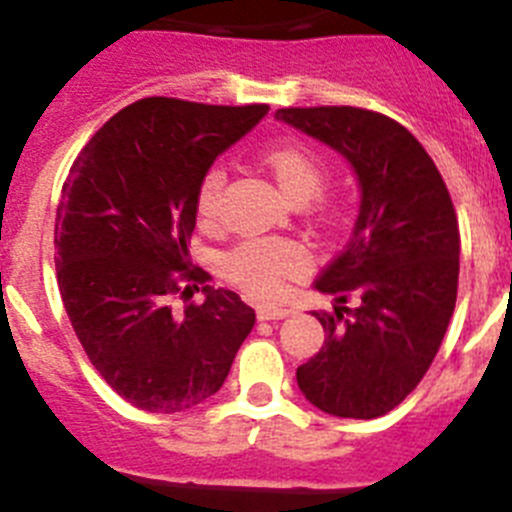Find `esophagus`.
I'll list each match as a JSON object with an SVG mask.
<instances>
[{
	"mask_svg": "<svg viewBox=\"0 0 512 512\" xmlns=\"http://www.w3.org/2000/svg\"><path fill=\"white\" fill-rule=\"evenodd\" d=\"M289 312L287 307H269V305H261L259 310H256V315H259V320H282L287 318Z\"/></svg>",
	"mask_w": 512,
	"mask_h": 512,
	"instance_id": "34e87169",
	"label": "esophagus"
}]
</instances>
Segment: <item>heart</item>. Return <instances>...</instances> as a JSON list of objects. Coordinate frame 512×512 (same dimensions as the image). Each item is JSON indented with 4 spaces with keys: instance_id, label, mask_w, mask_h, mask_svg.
Here are the masks:
<instances>
[{
    "instance_id": "heart-1",
    "label": "heart",
    "mask_w": 512,
    "mask_h": 512,
    "mask_svg": "<svg viewBox=\"0 0 512 512\" xmlns=\"http://www.w3.org/2000/svg\"><path fill=\"white\" fill-rule=\"evenodd\" d=\"M261 164L274 176L279 192L292 205H307L315 200L325 182V164L318 153L300 143H282L261 156ZM225 184V171L212 166L202 176L197 189V215L200 220H212L220 202ZM307 269V256L297 243L266 238V241H248L230 251L223 261L225 277L253 297H277L287 279L300 277Z\"/></svg>"
}]
</instances>
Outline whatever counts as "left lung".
Returning <instances> with one entry per match:
<instances>
[{"label":"left lung","mask_w":512,"mask_h":512,"mask_svg":"<svg viewBox=\"0 0 512 512\" xmlns=\"http://www.w3.org/2000/svg\"><path fill=\"white\" fill-rule=\"evenodd\" d=\"M274 117L341 153L361 194L346 248L312 284L336 305L312 312L325 341L297 366V384L323 413L379 418L418 387L454 315L459 225L449 189L415 135L379 112L289 107Z\"/></svg>","instance_id":"8db88e82"}]
</instances>
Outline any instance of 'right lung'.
I'll use <instances>...</instances> for the list:
<instances>
[{"instance_id":"right-lung-1","label":"right lung","mask_w":512,"mask_h":512,"mask_svg":"<svg viewBox=\"0 0 512 512\" xmlns=\"http://www.w3.org/2000/svg\"><path fill=\"white\" fill-rule=\"evenodd\" d=\"M266 110L140 99L94 133L63 184L56 212L63 307L94 369L135 408L182 413L215 395L256 323L230 289L206 284L203 305L182 313L170 310V297L184 278L210 279L189 269L197 189Z\"/></svg>"}]
</instances>
